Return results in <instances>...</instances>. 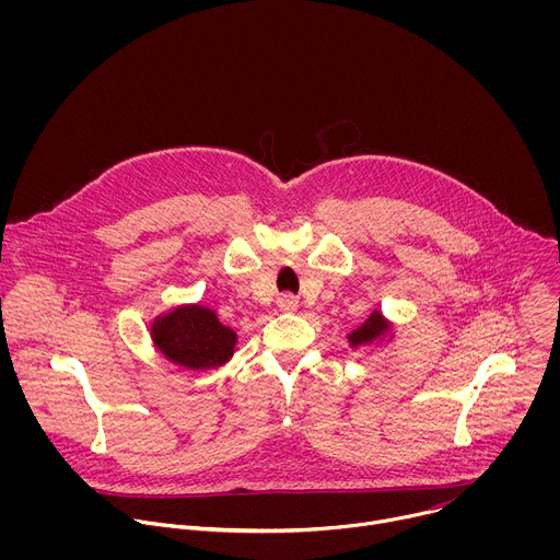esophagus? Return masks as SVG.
I'll return each instance as SVG.
<instances>
[{"mask_svg":"<svg viewBox=\"0 0 560 560\" xmlns=\"http://www.w3.org/2000/svg\"><path fill=\"white\" fill-rule=\"evenodd\" d=\"M277 307H279L281 312H296V310H299V299H296L294 294L285 292V294H281V296L277 299Z\"/></svg>","mask_w":560,"mask_h":560,"instance_id":"1","label":"esophagus"}]
</instances>
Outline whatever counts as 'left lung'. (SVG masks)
<instances>
[{"label":"left lung","instance_id":"left-lung-1","mask_svg":"<svg viewBox=\"0 0 560 560\" xmlns=\"http://www.w3.org/2000/svg\"><path fill=\"white\" fill-rule=\"evenodd\" d=\"M387 328H389V324L381 316L378 310H374L352 335H348L350 346L357 348V346H363V343H372V341H376L378 337H383Z\"/></svg>","mask_w":560,"mask_h":560}]
</instances>
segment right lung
Segmentation results:
<instances>
[{"label":"right lung","instance_id":"right-lung-1","mask_svg":"<svg viewBox=\"0 0 560 560\" xmlns=\"http://www.w3.org/2000/svg\"><path fill=\"white\" fill-rule=\"evenodd\" d=\"M150 335L166 359L188 370L223 365L236 343L234 330L225 328L217 314L203 305H182L159 316Z\"/></svg>","mask_w":560,"mask_h":560}]
</instances>
